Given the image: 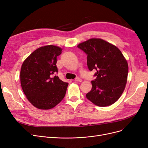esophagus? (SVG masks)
I'll return each instance as SVG.
<instances>
[{"instance_id": "1", "label": "esophagus", "mask_w": 148, "mask_h": 148, "mask_svg": "<svg viewBox=\"0 0 148 148\" xmlns=\"http://www.w3.org/2000/svg\"><path fill=\"white\" fill-rule=\"evenodd\" d=\"M75 82H82V80L80 78V77H76V78L75 79Z\"/></svg>"}]
</instances>
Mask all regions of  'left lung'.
Returning a JSON list of instances; mask_svg holds the SVG:
<instances>
[{
	"label": "left lung",
	"mask_w": 148,
	"mask_h": 148,
	"mask_svg": "<svg viewBox=\"0 0 148 148\" xmlns=\"http://www.w3.org/2000/svg\"><path fill=\"white\" fill-rule=\"evenodd\" d=\"M77 47L87 54L88 67L96 70L97 78L86 98L94 104L106 107L117 101L125 89L128 74L127 60L120 50L102 39L92 38Z\"/></svg>",
	"instance_id": "1"
}]
</instances>
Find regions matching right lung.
I'll list each match as a JSON object with an SVG mask.
<instances>
[{"instance_id":"1","label":"right lung","mask_w":148,"mask_h":148,"mask_svg":"<svg viewBox=\"0 0 148 148\" xmlns=\"http://www.w3.org/2000/svg\"><path fill=\"white\" fill-rule=\"evenodd\" d=\"M62 50L55 45L41 47L31 53L22 64V89L29 102L39 109L53 108L65 95L68 83L56 75L58 72L57 57Z\"/></svg>"}]
</instances>
